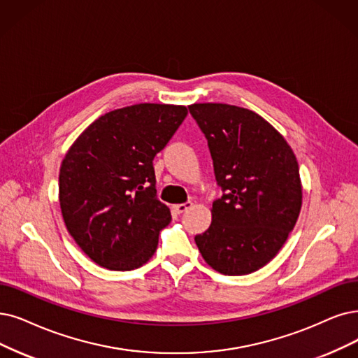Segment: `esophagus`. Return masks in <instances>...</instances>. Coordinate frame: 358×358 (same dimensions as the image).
Returning a JSON list of instances; mask_svg holds the SVG:
<instances>
[{
	"mask_svg": "<svg viewBox=\"0 0 358 358\" xmlns=\"http://www.w3.org/2000/svg\"><path fill=\"white\" fill-rule=\"evenodd\" d=\"M191 207H192V203L188 201V203H185V204H173V206H171V210H173L176 214H182V213H185Z\"/></svg>",
	"mask_w": 358,
	"mask_h": 358,
	"instance_id": "esophagus-1",
	"label": "esophagus"
}]
</instances>
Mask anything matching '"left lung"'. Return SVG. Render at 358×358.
<instances>
[{
  "label": "left lung",
  "instance_id": "left-lung-1",
  "mask_svg": "<svg viewBox=\"0 0 358 358\" xmlns=\"http://www.w3.org/2000/svg\"><path fill=\"white\" fill-rule=\"evenodd\" d=\"M189 111L208 141L223 191L195 244L219 273H252L279 252L301 211L296 157L287 139L248 108L195 103Z\"/></svg>",
  "mask_w": 358,
  "mask_h": 358
}]
</instances>
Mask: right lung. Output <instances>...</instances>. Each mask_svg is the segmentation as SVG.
Instances as JSON below:
<instances>
[{"mask_svg": "<svg viewBox=\"0 0 358 358\" xmlns=\"http://www.w3.org/2000/svg\"><path fill=\"white\" fill-rule=\"evenodd\" d=\"M173 104H135L106 113L66 152L59 201L69 234L98 266L145 264L170 210L155 196L152 160L187 117Z\"/></svg>", "mask_w": 358, "mask_h": 358, "instance_id": "obj_1", "label": "right lung"}]
</instances>
